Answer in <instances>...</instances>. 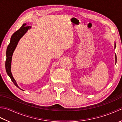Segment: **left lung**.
<instances>
[{
  "instance_id": "1",
  "label": "left lung",
  "mask_w": 122,
  "mask_h": 122,
  "mask_svg": "<svg viewBox=\"0 0 122 122\" xmlns=\"http://www.w3.org/2000/svg\"><path fill=\"white\" fill-rule=\"evenodd\" d=\"M115 47H116V45H115ZM115 62H116V60H117V58H116V54H115Z\"/></svg>"
}]
</instances>
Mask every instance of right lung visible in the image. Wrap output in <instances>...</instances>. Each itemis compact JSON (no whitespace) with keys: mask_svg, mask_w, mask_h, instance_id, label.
<instances>
[{"mask_svg":"<svg viewBox=\"0 0 122 122\" xmlns=\"http://www.w3.org/2000/svg\"><path fill=\"white\" fill-rule=\"evenodd\" d=\"M26 24H24L23 25L20 29L15 31L14 34L11 36V39H10V42L8 46V47L6 51V63H5V67H6V70L7 72V74L11 79V81L14 83V84L17 87L19 88L20 90H22V89L18 86V84H17L16 81L14 79L13 77L11 72V60L12 56L13 53L15 50V48L18 45V43L19 42L20 39L24 36L25 33L27 32V31L29 29H30L31 27L26 26Z\"/></svg>","mask_w":122,"mask_h":122,"instance_id":"right-lung-1","label":"right lung"}]
</instances>
